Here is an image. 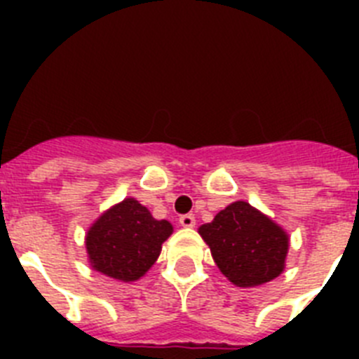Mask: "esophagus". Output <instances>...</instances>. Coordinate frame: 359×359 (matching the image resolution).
<instances>
[{
    "label": "esophagus",
    "instance_id": "esophagus-1",
    "mask_svg": "<svg viewBox=\"0 0 359 359\" xmlns=\"http://www.w3.org/2000/svg\"><path fill=\"white\" fill-rule=\"evenodd\" d=\"M180 224L183 228H194L196 226V217L192 214H185L180 217Z\"/></svg>",
    "mask_w": 359,
    "mask_h": 359
}]
</instances>
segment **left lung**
<instances>
[{
  "label": "left lung",
  "mask_w": 359,
  "mask_h": 359,
  "mask_svg": "<svg viewBox=\"0 0 359 359\" xmlns=\"http://www.w3.org/2000/svg\"><path fill=\"white\" fill-rule=\"evenodd\" d=\"M221 273L239 287L273 280L286 266L290 237L268 215L246 201L219 212L212 223L199 226Z\"/></svg>",
  "instance_id": "8db88e82"
}]
</instances>
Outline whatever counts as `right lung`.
I'll return each mask as SVG.
<instances>
[{
    "label": "right lung",
    "instance_id": "add662e5",
    "mask_svg": "<svg viewBox=\"0 0 359 359\" xmlns=\"http://www.w3.org/2000/svg\"><path fill=\"white\" fill-rule=\"evenodd\" d=\"M170 233L169 221H158L135 198H126L91 224L86 233V252L93 269L116 280L133 282L156 262Z\"/></svg>",
    "mask_w": 359,
    "mask_h": 359
}]
</instances>
